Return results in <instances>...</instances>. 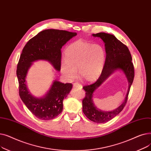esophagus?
Listing matches in <instances>:
<instances>
[{
	"label": "esophagus",
	"instance_id": "obj_1",
	"mask_svg": "<svg viewBox=\"0 0 151 151\" xmlns=\"http://www.w3.org/2000/svg\"><path fill=\"white\" fill-rule=\"evenodd\" d=\"M73 87L74 88H79V89H82V85L81 84H79V83H74L73 84Z\"/></svg>",
	"mask_w": 151,
	"mask_h": 151
}]
</instances>
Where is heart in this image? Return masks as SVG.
Instances as JSON below:
<instances>
[{
	"instance_id": "heart-1",
	"label": "heart",
	"mask_w": 151,
	"mask_h": 151,
	"mask_svg": "<svg viewBox=\"0 0 151 151\" xmlns=\"http://www.w3.org/2000/svg\"><path fill=\"white\" fill-rule=\"evenodd\" d=\"M106 52L100 44L77 40L65 51V60L60 64L61 73L68 80L78 76L86 82H92L100 76L106 61Z\"/></svg>"
}]
</instances>
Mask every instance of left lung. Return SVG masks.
<instances>
[{
  "mask_svg": "<svg viewBox=\"0 0 151 151\" xmlns=\"http://www.w3.org/2000/svg\"><path fill=\"white\" fill-rule=\"evenodd\" d=\"M94 37L100 38L105 43L106 52V61L102 73L98 80L92 84L84 86L86 97L83 100V111L91 121L96 123H105L111 120L124 109L133 81L134 73L129 50L113 35L105 32L92 34ZM116 70H121L125 75L129 83V88L124 101L119 106L112 111H104L96 108L93 101V93Z\"/></svg>",
  "mask_w": 151,
  "mask_h": 151,
  "instance_id": "obj_1",
  "label": "left lung"
}]
</instances>
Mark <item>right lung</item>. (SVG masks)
Segmentation results:
<instances>
[{"mask_svg":"<svg viewBox=\"0 0 151 151\" xmlns=\"http://www.w3.org/2000/svg\"><path fill=\"white\" fill-rule=\"evenodd\" d=\"M76 32L56 29H47L29 40L24 47L18 63L17 75L19 93L22 101L30 111L39 119L47 121L56 117L63 110V100L70 93L72 84L54 80L50 89L43 97L32 95L27 86L26 77L33 62L45 60L59 71L61 48Z\"/></svg>","mask_w":151,"mask_h":151,"instance_id":"obj_1","label":"right lung"}]
</instances>
